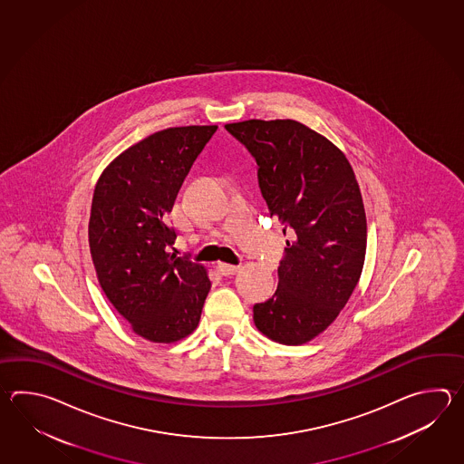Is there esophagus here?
<instances>
[{"instance_id":"esophagus-1","label":"esophagus","mask_w":464,"mask_h":464,"mask_svg":"<svg viewBox=\"0 0 464 464\" xmlns=\"http://www.w3.org/2000/svg\"><path fill=\"white\" fill-rule=\"evenodd\" d=\"M218 270L220 272V274H222V276H236L237 272H238V266H230V264H224V262H220V264L218 266Z\"/></svg>"}]
</instances>
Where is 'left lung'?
Wrapping results in <instances>:
<instances>
[{"label":"left lung","mask_w":464,"mask_h":464,"mask_svg":"<svg viewBox=\"0 0 464 464\" xmlns=\"http://www.w3.org/2000/svg\"><path fill=\"white\" fill-rule=\"evenodd\" d=\"M256 162L270 218L285 226L276 295L254 305L264 335L302 345L335 320L363 270L366 218L355 172L340 149L292 119L226 124Z\"/></svg>","instance_id":"obj_1"}]
</instances>
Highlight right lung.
<instances>
[{
	"label": "right lung",
	"mask_w": 464,
	"mask_h": 464,
	"mask_svg": "<svg viewBox=\"0 0 464 464\" xmlns=\"http://www.w3.org/2000/svg\"><path fill=\"white\" fill-rule=\"evenodd\" d=\"M218 126L169 128L126 149L101 174L91 206L89 248L99 284L138 335L156 343L198 325L210 280L176 256L169 227L179 188Z\"/></svg>",
	"instance_id": "obj_1"
}]
</instances>
